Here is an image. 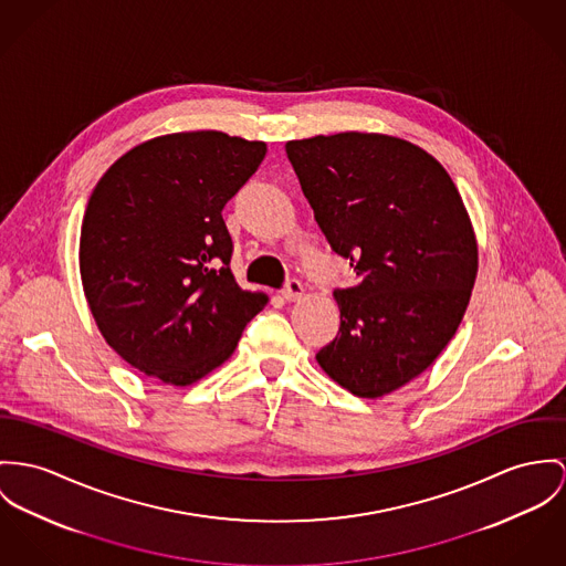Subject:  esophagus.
Returning <instances> with one entry per match:
<instances>
[{"label": "esophagus", "instance_id": "obj_1", "mask_svg": "<svg viewBox=\"0 0 566 566\" xmlns=\"http://www.w3.org/2000/svg\"><path fill=\"white\" fill-rule=\"evenodd\" d=\"M282 295H284L286 302H295V300H300L304 295V284L297 277H289L286 284H284Z\"/></svg>", "mask_w": 566, "mask_h": 566}]
</instances>
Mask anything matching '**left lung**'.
<instances>
[{
  "label": "left lung",
  "instance_id": "obj_1",
  "mask_svg": "<svg viewBox=\"0 0 566 566\" xmlns=\"http://www.w3.org/2000/svg\"><path fill=\"white\" fill-rule=\"evenodd\" d=\"M314 219L355 284L336 289L338 336L321 368L359 398L424 373L452 340L476 280L472 221L448 172L422 148L379 133L286 142Z\"/></svg>",
  "mask_w": 566,
  "mask_h": 566
}]
</instances>
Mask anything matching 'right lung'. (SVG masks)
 <instances>
[{"mask_svg":"<svg viewBox=\"0 0 566 566\" xmlns=\"http://www.w3.org/2000/svg\"><path fill=\"white\" fill-rule=\"evenodd\" d=\"M264 142L221 130L155 137L120 157L87 200L80 269L92 316L125 361L170 386L223 364L266 297L230 271L226 202Z\"/></svg>","mask_w":566,"mask_h":566,"instance_id":"obj_1","label":"right lung"}]
</instances>
